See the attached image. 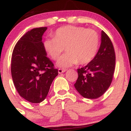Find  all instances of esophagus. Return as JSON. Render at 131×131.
<instances>
[{"label": "esophagus", "instance_id": "1", "mask_svg": "<svg viewBox=\"0 0 131 131\" xmlns=\"http://www.w3.org/2000/svg\"><path fill=\"white\" fill-rule=\"evenodd\" d=\"M67 70V69H58V73H59V74H61V73L65 72Z\"/></svg>", "mask_w": 131, "mask_h": 131}]
</instances>
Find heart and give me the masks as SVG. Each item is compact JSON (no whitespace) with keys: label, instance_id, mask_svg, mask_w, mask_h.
<instances>
[{"label":"heart","instance_id":"b5f03b06","mask_svg":"<svg viewBox=\"0 0 131 131\" xmlns=\"http://www.w3.org/2000/svg\"><path fill=\"white\" fill-rule=\"evenodd\" d=\"M43 49L53 60H57L64 51L67 52L57 62L61 68L73 64H88L95 57L99 46V36L94 29L66 26L58 28L54 37L45 39Z\"/></svg>","mask_w":131,"mask_h":131}]
</instances>
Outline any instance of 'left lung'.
<instances>
[{"label":"left lung","mask_w":131,"mask_h":131,"mask_svg":"<svg viewBox=\"0 0 131 131\" xmlns=\"http://www.w3.org/2000/svg\"><path fill=\"white\" fill-rule=\"evenodd\" d=\"M115 53L110 39L101 32V43L95 57L86 66L78 69V78L74 87L84 98L95 99L107 91L113 77Z\"/></svg>","instance_id":"obj_1"}]
</instances>
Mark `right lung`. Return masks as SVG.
<instances>
[{"label":"right lung","instance_id":"right-lung-1","mask_svg":"<svg viewBox=\"0 0 131 131\" xmlns=\"http://www.w3.org/2000/svg\"><path fill=\"white\" fill-rule=\"evenodd\" d=\"M47 28H34L20 38L15 46L11 64L12 76L21 97L34 103L47 96L58 70L47 57L42 36Z\"/></svg>","mask_w":131,"mask_h":131}]
</instances>
